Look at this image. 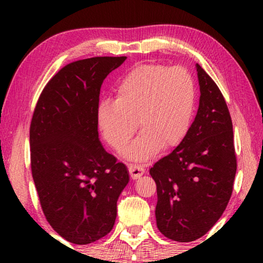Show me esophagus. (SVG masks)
I'll use <instances>...</instances> for the list:
<instances>
[{"mask_svg": "<svg viewBox=\"0 0 263 263\" xmlns=\"http://www.w3.org/2000/svg\"><path fill=\"white\" fill-rule=\"evenodd\" d=\"M128 170H129V174H130L132 178H139L141 177V176L145 174V168L141 165H138V164H129L128 165Z\"/></svg>", "mask_w": 263, "mask_h": 263, "instance_id": "esophagus-1", "label": "esophagus"}]
</instances>
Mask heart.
Wrapping results in <instances>:
<instances>
[{
	"instance_id": "heart-1",
	"label": "heart",
	"mask_w": 263,
	"mask_h": 263,
	"mask_svg": "<svg viewBox=\"0 0 263 263\" xmlns=\"http://www.w3.org/2000/svg\"><path fill=\"white\" fill-rule=\"evenodd\" d=\"M115 100H102L97 123L104 140L116 152L128 146L129 159L146 160L160 148H174L185 138L196 102L194 80L182 67L140 64L127 71L115 86Z\"/></svg>"
}]
</instances>
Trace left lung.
<instances>
[{"instance_id": "left-lung-1", "label": "left lung", "mask_w": 263, "mask_h": 263, "mask_svg": "<svg viewBox=\"0 0 263 263\" xmlns=\"http://www.w3.org/2000/svg\"><path fill=\"white\" fill-rule=\"evenodd\" d=\"M200 103L185 138L151 167L157 184V226L165 237L193 242L210 231L228 206L237 159L232 121L217 84L196 64Z\"/></svg>"}]
</instances>
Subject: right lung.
Instances as JSON below:
<instances>
[{
  "instance_id": "1",
  "label": "right lung",
  "mask_w": 263,
  "mask_h": 263,
  "mask_svg": "<svg viewBox=\"0 0 263 263\" xmlns=\"http://www.w3.org/2000/svg\"><path fill=\"white\" fill-rule=\"evenodd\" d=\"M127 57L63 67L39 96L30 127L31 170L46 220L61 237L88 244L107 235L129 172L99 141L97 109L107 75Z\"/></svg>"
}]
</instances>
